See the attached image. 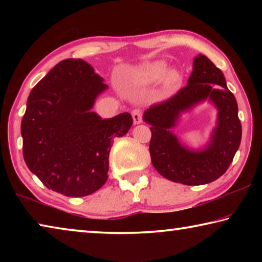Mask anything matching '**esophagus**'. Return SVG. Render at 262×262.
Masks as SVG:
<instances>
[{"instance_id": "obj_1", "label": "esophagus", "mask_w": 262, "mask_h": 262, "mask_svg": "<svg viewBox=\"0 0 262 262\" xmlns=\"http://www.w3.org/2000/svg\"><path fill=\"white\" fill-rule=\"evenodd\" d=\"M132 115H133V120H134V123L135 125H137V123L142 122V119H143V111L140 108H135L132 112Z\"/></svg>"}]
</instances>
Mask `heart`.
Listing matches in <instances>:
<instances>
[{
  "instance_id": "b5f03b06",
  "label": "heart",
  "mask_w": 262,
  "mask_h": 262,
  "mask_svg": "<svg viewBox=\"0 0 262 262\" xmlns=\"http://www.w3.org/2000/svg\"><path fill=\"white\" fill-rule=\"evenodd\" d=\"M167 66L165 62L163 61H156L152 63H149L140 72V79L144 83H151L156 82L161 78L164 73L166 72ZM179 75L176 72H171L167 75V82L170 84H176L179 81Z\"/></svg>"
}]
</instances>
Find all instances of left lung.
<instances>
[{
    "label": "left lung",
    "mask_w": 262,
    "mask_h": 262,
    "mask_svg": "<svg viewBox=\"0 0 262 262\" xmlns=\"http://www.w3.org/2000/svg\"><path fill=\"white\" fill-rule=\"evenodd\" d=\"M209 98L219 110V122L212 143L202 152L184 148L169 132L181 110ZM151 130L150 157L159 174L174 183L198 186L225 173L242 140V123L234 96L223 73L205 55L194 59L187 85L170 98L150 106L144 113Z\"/></svg>",
    "instance_id": "left-lung-1"
}]
</instances>
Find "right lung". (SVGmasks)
I'll list each match as a JSON object with an SVG mask.
<instances>
[{"mask_svg": "<svg viewBox=\"0 0 262 262\" xmlns=\"http://www.w3.org/2000/svg\"><path fill=\"white\" fill-rule=\"evenodd\" d=\"M103 81L85 61L67 59L28 98L20 126L24 161L48 189L66 196H86L106 183L111 145L133 125L129 113L101 119L91 112L107 88Z\"/></svg>", "mask_w": 262, "mask_h": 262, "instance_id": "add662e5", "label": "right lung"}]
</instances>
